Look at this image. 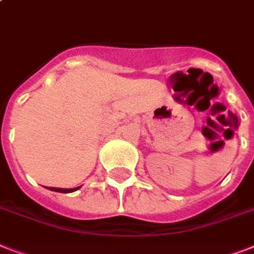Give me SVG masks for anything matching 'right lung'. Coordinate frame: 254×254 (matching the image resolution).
Instances as JSON below:
<instances>
[{"label": "right lung", "instance_id": "1", "mask_svg": "<svg viewBox=\"0 0 254 254\" xmlns=\"http://www.w3.org/2000/svg\"><path fill=\"white\" fill-rule=\"evenodd\" d=\"M79 189V187H76V189H55V187H50V190H53V191H57V192H73V191H76V190Z\"/></svg>", "mask_w": 254, "mask_h": 254}]
</instances>
